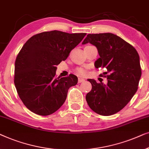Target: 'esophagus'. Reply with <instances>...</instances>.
Masks as SVG:
<instances>
[{
  "mask_svg": "<svg viewBox=\"0 0 149 149\" xmlns=\"http://www.w3.org/2000/svg\"><path fill=\"white\" fill-rule=\"evenodd\" d=\"M85 81V79L81 78V77H79V78H78V82L79 83L83 82V81Z\"/></svg>",
  "mask_w": 149,
  "mask_h": 149,
  "instance_id": "1",
  "label": "esophagus"
}]
</instances>
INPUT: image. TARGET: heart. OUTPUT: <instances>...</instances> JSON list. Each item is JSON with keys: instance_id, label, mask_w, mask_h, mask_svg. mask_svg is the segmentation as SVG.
<instances>
[{"instance_id": "1", "label": "heart", "mask_w": 149, "mask_h": 149, "mask_svg": "<svg viewBox=\"0 0 149 149\" xmlns=\"http://www.w3.org/2000/svg\"><path fill=\"white\" fill-rule=\"evenodd\" d=\"M76 72L77 74L79 75H84L86 74V72L84 69L83 68H77Z\"/></svg>"}]
</instances>
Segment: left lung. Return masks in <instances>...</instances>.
Here are the masks:
<instances>
[{"instance_id":"left-lung-1","label":"left lung","mask_w":149,"mask_h":149,"mask_svg":"<svg viewBox=\"0 0 149 149\" xmlns=\"http://www.w3.org/2000/svg\"><path fill=\"white\" fill-rule=\"evenodd\" d=\"M95 46L100 58L96 68L106 70L107 84L97 83L88 79L92 90L86 96L93 111L109 116L121 111L135 95L141 77L138 52L131 45L111 33L88 34L82 42Z\"/></svg>"}]
</instances>
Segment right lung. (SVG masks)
<instances>
[{"label": "right lung", "mask_w": 149, "mask_h": 149, "mask_svg": "<svg viewBox=\"0 0 149 149\" xmlns=\"http://www.w3.org/2000/svg\"><path fill=\"white\" fill-rule=\"evenodd\" d=\"M86 35L54 30L31 37L21 49L15 63L14 83L25 106L39 116H49L65 101L77 77H56V65L67 59Z\"/></svg>", "instance_id": "right-lung-1"}]
</instances>
